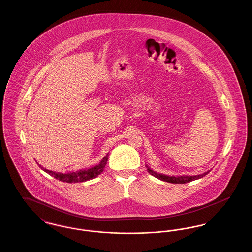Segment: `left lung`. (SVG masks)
Masks as SVG:
<instances>
[{
	"instance_id": "8db88e82",
	"label": "left lung",
	"mask_w": 252,
	"mask_h": 252,
	"mask_svg": "<svg viewBox=\"0 0 252 252\" xmlns=\"http://www.w3.org/2000/svg\"><path fill=\"white\" fill-rule=\"evenodd\" d=\"M147 171L149 174H151L152 176H154L158 180H163L166 182H170V183H187L194 180H198L200 178L204 177L205 175H207L210 171L204 173L202 175H197V176H180V177H169V176H165V175H160V174H157L154 171H152L149 167H147Z\"/></svg>"
}]
</instances>
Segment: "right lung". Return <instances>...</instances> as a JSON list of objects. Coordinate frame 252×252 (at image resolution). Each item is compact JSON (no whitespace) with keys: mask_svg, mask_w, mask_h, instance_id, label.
Returning a JSON list of instances; mask_svg holds the SVG:
<instances>
[{"mask_svg":"<svg viewBox=\"0 0 252 252\" xmlns=\"http://www.w3.org/2000/svg\"><path fill=\"white\" fill-rule=\"evenodd\" d=\"M108 153L107 154V156L103 158L101 162L94 167L90 168V169H87V170H80V171H76V172H71V173H67V174L56 173V172L47 170L45 168L41 167L40 165H39V167L41 168L44 172L48 173L49 175H51L52 177H54L55 179L60 180L62 182H68V183L84 182L87 180L94 179L104 171L105 166L107 164V161H108Z\"/></svg>","mask_w":252,"mask_h":252,"instance_id":"add662e5","label":"right lung"}]
</instances>
